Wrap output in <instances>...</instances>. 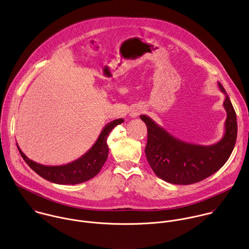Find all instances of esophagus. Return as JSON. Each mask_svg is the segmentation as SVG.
Instances as JSON below:
<instances>
[{
  "label": "esophagus",
  "mask_w": 249,
  "mask_h": 249,
  "mask_svg": "<svg viewBox=\"0 0 249 249\" xmlns=\"http://www.w3.org/2000/svg\"><path fill=\"white\" fill-rule=\"evenodd\" d=\"M142 112V107H135L132 108V110H131V112H130V116L133 117V118H136V117H138Z\"/></svg>",
  "instance_id": "1"
}]
</instances>
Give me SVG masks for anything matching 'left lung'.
I'll use <instances>...</instances> for the list:
<instances>
[{
	"instance_id": "left-lung-1",
	"label": "left lung",
	"mask_w": 249,
	"mask_h": 249,
	"mask_svg": "<svg viewBox=\"0 0 249 249\" xmlns=\"http://www.w3.org/2000/svg\"><path fill=\"white\" fill-rule=\"evenodd\" d=\"M223 107L227 117L222 139L212 145H199L180 141L159 126L149 116L141 119L147 127L145 155L155 174L161 180L175 185H190L200 182L221 168L229 159L237 140V116L224 88Z\"/></svg>"
}]
</instances>
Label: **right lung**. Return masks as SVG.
Instances as JSON below:
<instances>
[{"label": "right lung", "instance_id": "right-lung-1", "mask_svg": "<svg viewBox=\"0 0 249 249\" xmlns=\"http://www.w3.org/2000/svg\"><path fill=\"white\" fill-rule=\"evenodd\" d=\"M122 118L107 123L102 130L92 147L79 159L62 165H44L29 159L17 147L27 164L42 178L58 185H76L87 182L96 176L107 159L108 147L107 139L111 130L123 123Z\"/></svg>", "mask_w": 249, "mask_h": 249}]
</instances>
